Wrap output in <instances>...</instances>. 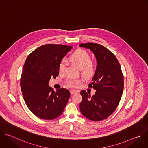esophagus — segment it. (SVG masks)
Returning a JSON list of instances; mask_svg holds the SVG:
<instances>
[{
  "label": "esophagus",
  "instance_id": "obj_1",
  "mask_svg": "<svg viewBox=\"0 0 148 148\" xmlns=\"http://www.w3.org/2000/svg\"><path fill=\"white\" fill-rule=\"evenodd\" d=\"M70 92H71V94H73L76 93L77 91H75V90H70Z\"/></svg>",
  "mask_w": 148,
  "mask_h": 148
}]
</instances>
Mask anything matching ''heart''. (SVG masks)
Here are the masks:
<instances>
[{
	"mask_svg": "<svg viewBox=\"0 0 148 148\" xmlns=\"http://www.w3.org/2000/svg\"><path fill=\"white\" fill-rule=\"evenodd\" d=\"M72 60L82 69L83 75L86 78H90L93 76L95 73V68L91 63V57L90 55L84 50H79L71 56ZM66 65V60L64 58L59 64L58 71L60 73H64ZM66 83L70 88L76 87L81 83V80L78 79L69 77Z\"/></svg>",
	"mask_w": 148,
	"mask_h": 148,
	"instance_id": "obj_1",
	"label": "heart"
}]
</instances>
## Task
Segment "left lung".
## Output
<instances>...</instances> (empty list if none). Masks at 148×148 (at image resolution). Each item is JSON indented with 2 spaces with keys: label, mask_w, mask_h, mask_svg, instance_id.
Here are the masks:
<instances>
[{
  "label": "left lung",
  "mask_w": 148,
  "mask_h": 148,
  "mask_svg": "<svg viewBox=\"0 0 148 148\" xmlns=\"http://www.w3.org/2000/svg\"><path fill=\"white\" fill-rule=\"evenodd\" d=\"M79 46L90 49L97 62L92 82L88 85L96 92L91 97L86 91H81L80 112L91 120L101 121L113 113L121 99L124 88L121 66L116 56L101 45L88 43Z\"/></svg>",
  "instance_id": "left-lung-1"
}]
</instances>
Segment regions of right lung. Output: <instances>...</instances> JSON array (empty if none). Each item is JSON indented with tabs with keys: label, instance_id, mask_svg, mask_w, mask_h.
Here are the masks:
<instances>
[{
	"label": "right lung",
	"instance_id": "add662e5",
	"mask_svg": "<svg viewBox=\"0 0 148 148\" xmlns=\"http://www.w3.org/2000/svg\"><path fill=\"white\" fill-rule=\"evenodd\" d=\"M72 47L45 45L32 52L25 61L20 79L23 98L31 112L40 119L58 117L68 102L69 91L62 88L54 91L49 82L59 75V64Z\"/></svg>",
	"mask_w": 148,
	"mask_h": 148
}]
</instances>
